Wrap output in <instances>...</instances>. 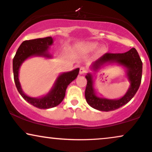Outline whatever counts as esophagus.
<instances>
[{"label": "esophagus", "instance_id": "esophagus-1", "mask_svg": "<svg viewBox=\"0 0 152 152\" xmlns=\"http://www.w3.org/2000/svg\"><path fill=\"white\" fill-rule=\"evenodd\" d=\"M79 72H80V74H86V73L87 72V68H86V67H85V66H81L80 68Z\"/></svg>", "mask_w": 152, "mask_h": 152}]
</instances>
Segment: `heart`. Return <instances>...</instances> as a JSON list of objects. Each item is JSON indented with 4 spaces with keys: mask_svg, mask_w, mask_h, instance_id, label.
<instances>
[{
    "mask_svg": "<svg viewBox=\"0 0 152 152\" xmlns=\"http://www.w3.org/2000/svg\"><path fill=\"white\" fill-rule=\"evenodd\" d=\"M88 47L90 48V50H96L99 48V45L96 43H90L88 45Z\"/></svg>",
    "mask_w": 152,
    "mask_h": 152,
    "instance_id": "1",
    "label": "heart"
}]
</instances>
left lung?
Returning a JSON list of instances; mask_svg holds the SVG:
<instances>
[{"label": "left lung", "instance_id": "left-lung-1", "mask_svg": "<svg viewBox=\"0 0 152 152\" xmlns=\"http://www.w3.org/2000/svg\"><path fill=\"white\" fill-rule=\"evenodd\" d=\"M116 63L126 69V76L130 82V87L121 98L110 99L99 97L96 95L93 86V75L90 73L86 76L87 86L85 97L88 104L99 111H109L120 108L127 104L135 93L141 83L142 62L135 48L130 49L124 53H106L92 64L91 69L97 71L104 64Z\"/></svg>", "mask_w": 152, "mask_h": 152}]
</instances>
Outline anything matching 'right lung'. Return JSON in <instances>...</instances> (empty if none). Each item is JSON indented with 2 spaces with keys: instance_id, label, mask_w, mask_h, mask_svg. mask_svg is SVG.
I'll list each match as a JSON object with an SVG mask.
<instances>
[{
  "instance_id": "right-lung-1",
  "label": "right lung",
  "mask_w": 152,
  "mask_h": 152,
  "mask_svg": "<svg viewBox=\"0 0 152 152\" xmlns=\"http://www.w3.org/2000/svg\"><path fill=\"white\" fill-rule=\"evenodd\" d=\"M53 43L52 37L25 41L21 44L15 54L12 61L14 80L18 92L26 102L38 109H47L57 106L64 98L67 86L77 77L79 68L64 72L57 77L53 87L47 95L41 97H28L25 94L21 87L19 80V70L23 62L28 57L41 56L51 58L52 55L48 53L49 47Z\"/></svg>"
}]
</instances>
